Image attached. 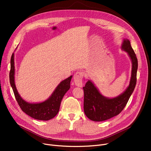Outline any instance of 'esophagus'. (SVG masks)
Returning <instances> with one entry per match:
<instances>
[{
  "instance_id": "obj_1",
  "label": "esophagus",
  "mask_w": 151,
  "mask_h": 151,
  "mask_svg": "<svg viewBox=\"0 0 151 151\" xmlns=\"http://www.w3.org/2000/svg\"><path fill=\"white\" fill-rule=\"evenodd\" d=\"M83 77V73L82 72H77L75 73L73 76V80L75 85L79 87H82V79Z\"/></svg>"
}]
</instances>
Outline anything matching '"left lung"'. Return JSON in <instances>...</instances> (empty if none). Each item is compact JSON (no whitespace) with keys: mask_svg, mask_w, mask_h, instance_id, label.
Here are the masks:
<instances>
[{"mask_svg":"<svg viewBox=\"0 0 151 151\" xmlns=\"http://www.w3.org/2000/svg\"><path fill=\"white\" fill-rule=\"evenodd\" d=\"M121 49L127 52L132 63L131 79L127 89L117 97L108 98L103 96L90 80L83 87L84 113L92 121H103L119 114L134 90L137 81V58L128 39H124Z\"/></svg>","mask_w":151,"mask_h":151,"instance_id":"left-lung-1","label":"left lung"}]
</instances>
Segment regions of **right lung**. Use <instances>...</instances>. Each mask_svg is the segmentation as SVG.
<instances>
[{"label":"right lung","instance_id":"add662e5","mask_svg":"<svg viewBox=\"0 0 151 151\" xmlns=\"http://www.w3.org/2000/svg\"><path fill=\"white\" fill-rule=\"evenodd\" d=\"M14 75V53H13L11 58L9 81L16 100L21 110L29 116L37 120L48 121L55 117L59 111L63 97L70 88V81L72 76L62 81L58 85L51 96L45 101L31 103L25 101L19 96L15 86Z\"/></svg>","mask_w":151,"mask_h":151}]
</instances>
